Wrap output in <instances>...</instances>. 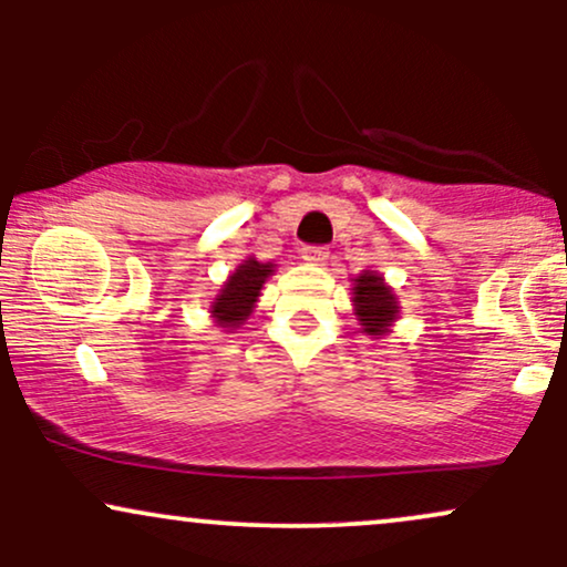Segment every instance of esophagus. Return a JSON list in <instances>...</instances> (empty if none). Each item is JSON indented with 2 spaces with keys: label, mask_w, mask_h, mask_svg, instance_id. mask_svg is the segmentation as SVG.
<instances>
[{
  "label": "esophagus",
  "mask_w": 567,
  "mask_h": 567,
  "mask_svg": "<svg viewBox=\"0 0 567 567\" xmlns=\"http://www.w3.org/2000/svg\"><path fill=\"white\" fill-rule=\"evenodd\" d=\"M301 258L309 264H324L330 258V250L324 245H303Z\"/></svg>",
  "instance_id": "esophagus-1"
}]
</instances>
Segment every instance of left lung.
<instances>
[{
	"label": "left lung",
	"mask_w": 567,
	"mask_h": 567,
	"mask_svg": "<svg viewBox=\"0 0 567 567\" xmlns=\"http://www.w3.org/2000/svg\"><path fill=\"white\" fill-rule=\"evenodd\" d=\"M354 306L362 330L368 336H383L396 320V298L379 275L354 277Z\"/></svg>",
	"instance_id": "obj_1"
}]
</instances>
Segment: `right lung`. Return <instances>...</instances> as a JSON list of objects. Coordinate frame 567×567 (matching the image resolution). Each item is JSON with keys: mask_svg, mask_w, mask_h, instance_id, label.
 I'll list each match as a JSON object with an SVG mask.
<instances>
[{"mask_svg": "<svg viewBox=\"0 0 567 567\" xmlns=\"http://www.w3.org/2000/svg\"><path fill=\"white\" fill-rule=\"evenodd\" d=\"M271 269H275L271 264H258L256 258H250V261H245L234 271L216 298V303H213V315H216L220 328H237V324L247 320Z\"/></svg>", "mask_w": 567, "mask_h": 567, "instance_id": "right-lung-1", "label": "right lung"}]
</instances>
